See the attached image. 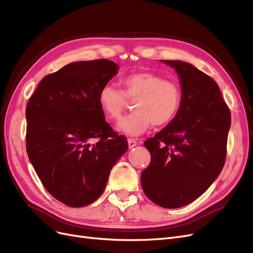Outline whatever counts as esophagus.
<instances>
[{
  "label": "esophagus",
  "mask_w": 253,
  "mask_h": 253,
  "mask_svg": "<svg viewBox=\"0 0 253 253\" xmlns=\"http://www.w3.org/2000/svg\"><path fill=\"white\" fill-rule=\"evenodd\" d=\"M127 143H128V148L129 149H133L134 147H136L137 143H138V142H137V140L134 139V138H128L127 139Z\"/></svg>",
  "instance_id": "esophagus-1"
}]
</instances>
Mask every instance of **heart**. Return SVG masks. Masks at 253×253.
I'll return each mask as SVG.
<instances>
[{
	"instance_id": "1",
	"label": "heart",
	"mask_w": 253,
	"mask_h": 253,
	"mask_svg": "<svg viewBox=\"0 0 253 253\" xmlns=\"http://www.w3.org/2000/svg\"><path fill=\"white\" fill-rule=\"evenodd\" d=\"M120 89L105 84L99 91L98 102L106 117L118 120L128 104V99L136 101L135 111L117 125L121 133L137 136L154 125L164 126L177 116L182 104L181 88L177 83L150 72H137L121 79Z\"/></svg>"
}]
</instances>
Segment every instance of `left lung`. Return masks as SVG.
Returning a JSON list of instances; mask_svg holds the SVG:
<instances>
[{"mask_svg":"<svg viewBox=\"0 0 253 253\" xmlns=\"http://www.w3.org/2000/svg\"><path fill=\"white\" fill-rule=\"evenodd\" d=\"M180 79L182 104L177 116L144 141L151 163L141 173L144 194L164 208L195 201L225 165L231 114L217 83L182 61L163 60Z\"/></svg>","mask_w":253,"mask_h":253,"instance_id":"left-lung-1","label":"left lung"}]
</instances>
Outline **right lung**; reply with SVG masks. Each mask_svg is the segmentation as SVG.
<instances>
[{
  "label": "right lung",
  "instance_id": "add662e5",
  "mask_svg": "<svg viewBox=\"0 0 253 253\" xmlns=\"http://www.w3.org/2000/svg\"><path fill=\"white\" fill-rule=\"evenodd\" d=\"M117 73L118 65L106 59L73 62L45 76L28 100V158L48 193L68 207L94 203L128 148L98 102Z\"/></svg>",
  "mask_w": 253,
  "mask_h": 253
}]
</instances>
